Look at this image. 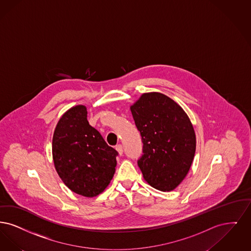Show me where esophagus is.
<instances>
[{
    "mask_svg": "<svg viewBox=\"0 0 251 251\" xmlns=\"http://www.w3.org/2000/svg\"><path fill=\"white\" fill-rule=\"evenodd\" d=\"M115 149H116V151L118 152V153L122 155L123 153H124V150H123V146L121 145V144H118V145H116V147H115Z\"/></svg>",
    "mask_w": 251,
    "mask_h": 251,
    "instance_id": "esophagus-1",
    "label": "esophagus"
}]
</instances>
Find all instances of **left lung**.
<instances>
[{"label":"left lung","mask_w":251,"mask_h":251,"mask_svg":"<svg viewBox=\"0 0 251 251\" xmlns=\"http://www.w3.org/2000/svg\"><path fill=\"white\" fill-rule=\"evenodd\" d=\"M143 148L138 165L153 188L172 191L187 175L196 151V135L185 110L160 93L143 94L130 107Z\"/></svg>","instance_id":"left-lung-1"}]
</instances>
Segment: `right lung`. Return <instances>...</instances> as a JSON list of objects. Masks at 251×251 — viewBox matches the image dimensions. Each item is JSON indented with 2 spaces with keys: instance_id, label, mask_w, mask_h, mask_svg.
Masks as SVG:
<instances>
[{
  "instance_id": "add662e5",
  "label": "right lung",
  "mask_w": 251,
  "mask_h": 251,
  "mask_svg": "<svg viewBox=\"0 0 251 251\" xmlns=\"http://www.w3.org/2000/svg\"><path fill=\"white\" fill-rule=\"evenodd\" d=\"M117 155L89 125L85 106H75L60 118L52 139V157L57 174L73 192L88 198L102 193L114 175Z\"/></svg>"
}]
</instances>
